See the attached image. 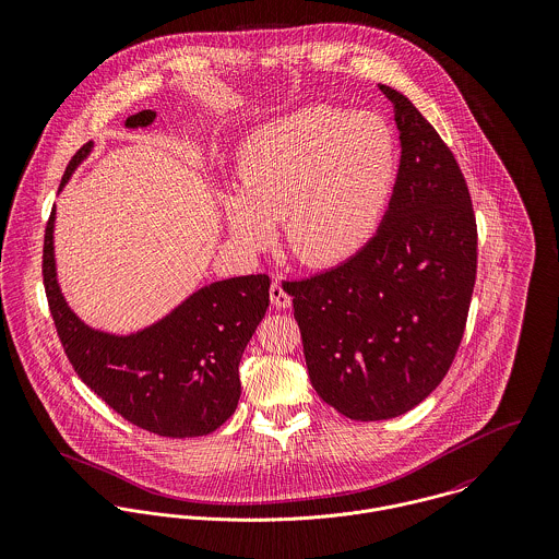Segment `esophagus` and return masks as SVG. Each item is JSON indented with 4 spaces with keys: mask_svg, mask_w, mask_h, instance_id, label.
<instances>
[{
    "mask_svg": "<svg viewBox=\"0 0 559 559\" xmlns=\"http://www.w3.org/2000/svg\"><path fill=\"white\" fill-rule=\"evenodd\" d=\"M269 295H271V304L275 306V308H290L293 306V297L286 293V288H284V284L280 282V280H275L273 284H271V290H269Z\"/></svg>",
    "mask_w": 559,
    "mask_h": 559,
    "instance_id": "obj_1",
    "label": "esophagus"
}]
</instances>
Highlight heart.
Segmentation results:
<instances>
[{
	"mask_svg": "<svg viewBox=\"0 0 559 559\" xmlns=\"http://www.w3.org/2000/svg\"><path fill=\"white\" fill-rule=\"evenodd\" d=\"M396 169V142L381 118L329 105L299 109L242 144L240 193L224 195L228 233L240 249L262 251L282 222L304 264H340L374 235Z\"/></svg>",
	"mask_w": 559,
	"mask_h": 559,
	"instance_id": "1",
	"label": "heart"
}]
</instances>
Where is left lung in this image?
<instances>
[{
    "label": "left lung",
    "instance_id": "1",
    "mask_svg": "<svg viewBox=\"0 0 559 559\" xmlns=\"http://www.w3.org/2000/svg\"><path fill=\"white\" fill-rule=\"evenodd\" d=\"M379 87L402 146L390 209L353 258L284 282L317 394L361 421L399 417L443 381L478 269L476 215L452 151L404 94Z\"/></svg>",
    "mask_w": 559,
    "mask_h": 559
}]
</instances>
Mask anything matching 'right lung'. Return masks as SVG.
Masks as SVG:
<instances>
[{
    "label": "right lung",
    "instance_id": "1",
    "mask_svg": "<svg viewBox=\"0 0 559 559\" xmlns=\"http://www.w3.org/2000/svg\"><path fill=\"white\" fill-rule=\"evenodd\" d=\"M155 118V111L144 109L129 116L127 127H148ZM90 151L92 142L81 146L60 189ZM53 222L56 211L45 230V293L81 381L127 421L160 437L185 439L217 430L239 404L240 357L269 308V275L213 282L155 324L114 335L87 326L69 308L56 273Z\"/></svg>",
    "mask_w": 559,
    "mask_h": 559
}]
</instances>
